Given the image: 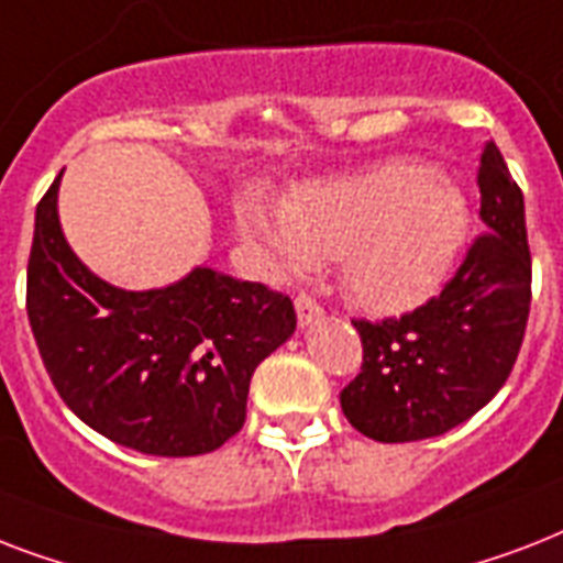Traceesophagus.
I'll use <instances>...</instances> for the list:
<instances>
[{
    "instance_id": "1",
    "label": "esophagus",
    "mask_w": 563,
    "mask_h": 563,
    "mask_svg": "<svg viewBox=\"0 0 563 563\" xmlns=\"http://www.w3.org/2000/svg\"><path fill=\"white\" fill-rule=\"evenodd\" d=\"M295 312H298V324L300 327L316 324V321H321V318H324V309L318 307L316 300L309 298V295H300V298L295 300Z\"/></svg>"
}]
</instances>
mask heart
<instances>
[{"mask_svg":"<svg viewBox=\"0 0 563 563\" xmlns=\"http://www.w3.org/2000/svg\"><path fill=\"white\" fill-rule=\"evenodd\" d=\"M236 224L277 277L339 260L344 289L362 309L400 316L427 303L455 272L471 236V201L444 172L391 161L309 184L280 210L242 198Z\"/></svg>","mask_w":563,"mask_h":563,"instance_id":"1","label":"heart"}]
</instances>
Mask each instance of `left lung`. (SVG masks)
<instances>
[{"label": "left lung", "instance_id": "8db88e82", "mask_svg": "<svg viewBox=\"0 0 563 563\" xmlns=\"http://www.w3.org/2000/svg\"><path fill=\"white\" fill-rule=\"evenodd\" d=\"M479 192L488 233L473 242L444 291L383 324L353 321L365 362L342 391V411L374 441L444 435L473 418L515 368L532 303V256L523 192L494 143L482 152Z\"/></svg>", "mask_w": 563, "mask_h": 563}]
</instances>
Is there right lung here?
I'll list each match as a JSON object with an SVG mask.
<instances>
[{"label": "right lung", "mask_w": 563, "mask_h": 563, "mask_svg": "<svg viewBox=\"0 0 563 563\" xmlns=\"http://www.w3.org/2000/svg\"><path fill=\"white\" fill-rule=\"evenodd\" d=\"M60 178L34 216L29 321L64 402L145 455H203L245 423L256 365L295 333L289 298L195 265L161 289H122L78 260L60 228Z\"/></svg>", "instance_id": "obj_1"}]
</instances>
